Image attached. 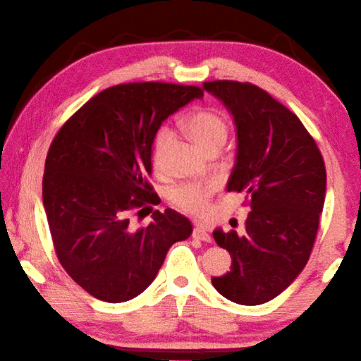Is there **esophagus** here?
I'll use <instances>...</instances> for the list:
<instances>
[{
	"mask_svg": "<svg viewBox=\"0 0 361 361\" xmlns=\"http://www.w3.org/2000/svg\"><path fill=\"white\" fill-rule=\"evenodd\" d=\"M192 236H193V238L202 240V241H211V235L206 232V228H203L202 226H195L193 227Z\"/></svg>",
	"mask_w": 361,
	"mask_h": 361,
	"instance_id": "34e87169",
	"label": "esophagus"
}]
</instances>
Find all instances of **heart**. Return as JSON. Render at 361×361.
Returning <instances> with one entry per match:
<instances>
[{"mask_svg": "<svg viewBox=\"0 0 361 361\" xmlns=\"http://www.w3.org/2000/svg\"><path fill=\"white\" fill-rule=\"evenodd\" d=\"M182 126L198 145H202L208 152L219 150L228 134V123L226 116L214 109H197L190 111L182 120ZM169 140L171 129L168 126H161L153 137L152 161L153 168L157 171L163 168L164 152H166ZM216 188L217 182L214 180L184 182L169 192V202L187 214H203L208 209Z\"/></svg>", "mask_w": 361, "mask_h": 361, "instance_id": "heart-1", "label": "heart"}]
</instances>
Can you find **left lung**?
<instances>
[{
  "mask_svg": "<svg viewBox=\"0 0 361 361\" xmlns=\"http://www.w3.org/2000/svg\"><path fill=\"white\" fill-rule=\"evenodd\" d=\"M203 86L232 111L238 150L227 190L246 195L251 206L243 235L212 233L232 256V269L211 281L232 302L259 305L285 291L309 261L326 169L302 121L267 91L232 80Z\"/></svg>",
  "mask_w": 361,
  "mask_h": 361,
  "instance_id": "8db88e82",
  "label": "left lung"
}]
</instances>
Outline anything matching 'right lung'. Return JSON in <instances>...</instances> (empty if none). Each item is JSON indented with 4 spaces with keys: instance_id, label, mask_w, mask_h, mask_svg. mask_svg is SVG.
<instances>
[{
    "instance_id": "1",
    "label": "right lung",
    "mask_w": 361,
    "mask_h": 361,
    "mask_svg": "<svg viewBox=\"0 0 361 361\" xmlns=\"http://www.w3.org/2000/svg\"><path fill=\"white\" fill-rule=\"evenodd\" d=\"M203 87L161 81L123 82L100 91L59 129L43 176V203L63 270L96 299L125 302L149 288L171 245L192 224L174 209L131 216L158 204L150 184L153 137L166 118Z\"/></svg>"
}]
</instances>
